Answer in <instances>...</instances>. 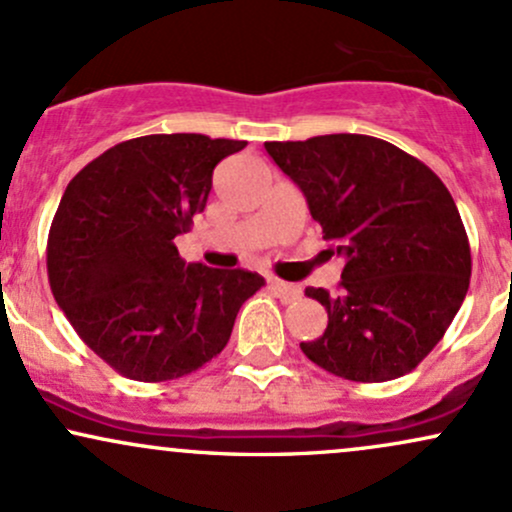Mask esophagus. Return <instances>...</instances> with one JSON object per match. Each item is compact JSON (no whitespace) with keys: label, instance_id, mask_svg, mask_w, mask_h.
<instances>
[{"label":"esophagus","instance_id":"obj_1","mask_svg":"<svg viewBox=\"0 0 512 512\" xmlns=\"http://www.w3.org/2000/svg\"><path fill=\"white\" fill-rule=\"evenodd\" d=\"M267 281H269V289H272L276 296L281 298V301L293 303V301H298V298H301V286L289 284V281H281V279H276V276H269Z\"/></svg>","mask_w":512,"mask_h":512}]
</instances>
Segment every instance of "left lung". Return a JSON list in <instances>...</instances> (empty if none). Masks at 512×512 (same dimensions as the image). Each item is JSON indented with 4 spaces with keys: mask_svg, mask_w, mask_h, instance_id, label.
<instances>
[{
    "mask_svg": "<svg viewBox=\"0 0 512 512\" xmlns=\"http://www.w3.org/2000/svg\"><path fill=\"white\" fill-rule=\"evenodd\" d=\"M344 257L339 291L305 289L327 330L303 354L354 383L419 366L467 296L472 255L455 199L419 158L366 134L264 142Z\"/></svg>",
    "mask_w": 512,
    "mask_h": 512,
    "instance_id": "obj_1",
    "label": "left lung"
}]
</instances>
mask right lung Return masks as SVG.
Returning <instances> with one entry per match:
<instances>
[{
  "instance_id": "add662e5",
  "label": "right lung",
  "mask_w": 512,
  "mask_h": 512,
  "mask_svg": "<svg viewBox=\"0 0 512 512\" xmlns=\"http://www.w3.org/2000/svg\"><path fill=\"white\" fill-rule=\"evenodd\" d=\"M248 142L149 134L74 175L48 236L52 296L91 351L125 378L163 383L221 354L264 279L185 264L175 238L204 211L216 163Z\"/></svg>"
}]
</instances>
